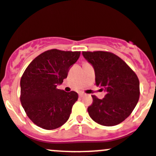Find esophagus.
Masks as SVG:
<instances>
[{"label": "esophagus", "instance_id": "34e87169", "mask_svg": "<svg viewBox=\"0 0 156 156\" xmlns=\"http://www.w3.org/2000/svg\"><path fill=\"white\" fill-rule=\"evenodd\" d=\"M84 93H79V96H80V97H81V98H82L83 97V96H84Z\"/></svg>", "mask_w": 156, "mask_h": 156}]
</instances>
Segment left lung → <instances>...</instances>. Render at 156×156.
Returning <instances> with one entry per match:
<instances>
[{
  "label": "left lung",
  "mask_w": 156,
  "mask_h": 156,
  "mask_svg": "<svg viewBox=\"0 0 156 156\" xmlns=\"http://www.w3.org/2000/svg\"><path fill=\"white\" fill-rule=\"evenodd\" d=\"M93 66L96 85L106 92L102 99L92 96L87 108L90 117L100 125L116 126L132 114L140 96V83L135 73L120 57L108 51H82Z\"/></svg>",
  "instance_id": "left-lung-1"
}]
</instances>
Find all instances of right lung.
Instances as JSON below:
<instances>
[{
  "label": "right lung",
  "mask_w": 156,
  "mask_h": 156,
  "mask_svg": "<svg viewBox=\"0 0 156 156\" xmlns=\"http://www.w3.org/2000/svg\"><path fill=\"white\" fill-rule=\"evenodd\" d=\"M81 51L51 49L37 56L28 65L20 81L21 103L27 117L39 127L57 129L69 118L78 100L75 91L57 89Z\"/></svg>",
  "instance_id": "1"
}]
</instances>
